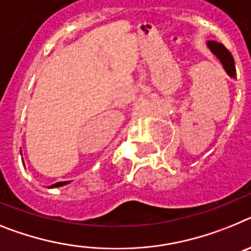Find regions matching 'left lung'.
Masks as SVG:
<instances>
[{
    "label": "left lung",
    "mask_w": 251,
    "mask_h": 251,
    "mask_svg": "<svg viewBox=\"0 0 251 251\" xmlns=\"http://www.w3.org/2000/svg\"><path fill=\"white\" fill-rule=\"evenodd\" d=\"M207 47L211 50V53L216 56L219 62L221 63L222 68L225 69L226 74H227L228 77L235 79L236 78V69H235L234 58H232L230 51L221 43H217L215 40L207 41Z\"/></svg>",
    "instance_id": "1"
}]
</instances>
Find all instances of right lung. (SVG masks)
<instances>
[{
	"label": "right lung",
	"instance_id": "1",
	"mask_svg": "<svg viewBox=\"0 0 251 251\" xmlns=\"http://www.w3.org/2000/svg\"><path fill=\"white\" fill-rule=\"evenodd\" d=\"M23 163H24V160H23ZM68 183H71V180H65V182L54 183V184H51V186L48 187V188H56V187H63V186H65V184H68Z\"/></svg>",
	"mask_w": 251,
	"mask_h": 251
}]
</instances>
